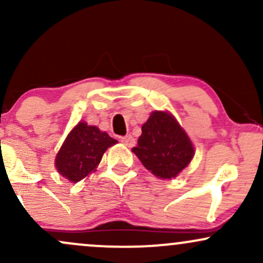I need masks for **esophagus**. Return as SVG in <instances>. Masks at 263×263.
<instances>
[{
    "mask_svg": "<svg viewBox=\"0 0 263 263\" xmlns=\"http://www.w3.org/2000/svg\"><path fill=\"white\" fill-rule=\"evenodd\" d=\"M121 143H123L125 144L126 147H132V146H135V143H136V141H135V138L132 137L131 135H128V136H125V137H121Z\"/></svg>",
    "mask_w": 263,
    "mask_h": 263,
    "instance_id": "1",
    "label": "esophagus"
}]
</instances>
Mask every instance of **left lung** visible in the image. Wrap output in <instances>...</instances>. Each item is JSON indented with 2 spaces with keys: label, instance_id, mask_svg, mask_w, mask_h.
Here are the masks:
<instances>
[{
  "label": "left lung",
  "instance_id": "1",
  "mask_svg": "<svg viewBox=\"0 0 263 263\" xmlns=\"http://www.w3.org/2000/svg\"><path fill=\"white\" fill-rule=\"evenodd\" d=\"M132 152L156 177L172 179L192 161L194 147L173 115L153 111Z\"/></svg>",
  "mask_w": 263,
  "mask_h": 263
}]
</instances>
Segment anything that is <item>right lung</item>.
<instances>
[{
  "instance_id": "add662e5",
  "label": "right lung",
  "mask_w": 263,
  "mask_h": 263,
  "mask_svg": "<svg viewBox=\"0 0 263 263\" xmlns=\"http://www.w3.org/2000/svg\"><path fill=\"white\" fill-rule=\"evenodd\" d=\"M117 141L96 126L79 122L65 138L55 157V167L63 177L78 183L100 163L102 155Z\"/></svg>"
}]
</instances>
